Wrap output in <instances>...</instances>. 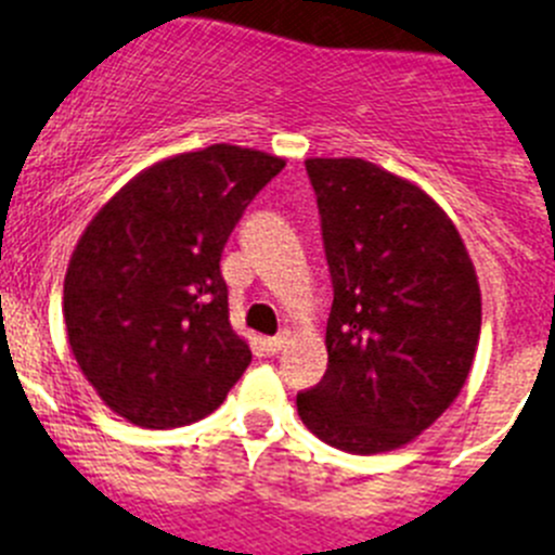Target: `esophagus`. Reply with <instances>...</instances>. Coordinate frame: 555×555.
<instances>
[{"mask_svg":"<svg viewBox=\"0 0 555 555\" xmlns=\"http://www.w3.org/2000/svg\"><path fill=\"white\" fill-rule=\"evenodd\" d=\"M287 341H289L287 331H282V334H279V336H268V339H266V350H268V353H279V350H282L284 345H287Z\"/></svg>","mask_w":555,"mask_h":555,"instance_id":"34e87169","label":"esophagus"}]
</instances>
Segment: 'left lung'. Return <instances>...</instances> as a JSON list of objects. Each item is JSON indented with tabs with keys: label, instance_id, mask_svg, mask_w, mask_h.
<instances>
[{
	"label": "left lung",
	"instance_id": "left-lung-1",
	"mask_svg": "<svg viewBox=\"0 0 555 555\" xmlns=\"http://www.w3.org/2000/svg\"><path fill=\"white\" fill-rule=\"evenodd\" d=\"M334 304L323 380L298 416L328 447L380 454L411 443L463 391L481 293L457 227L411 180L364 158H307Z\"/></svg>",
	"mask_w": 555,
	"mask_h": 555
}]
</instances>
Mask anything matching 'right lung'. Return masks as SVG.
Masks as SVG:
<instances>
[{
  "label": "right lung",
  "instance_id": "add662e5",
  "mask_svg": "<svg viewBox=\"0 0 555 555\" xmlns=\"http://www.w3.org/2000/svg\"><path fill=\"white\" fill-rule=\"evenodd\" d=\"M284 158L210 144L155 160L92 216L65 273L74 359L137 427L199 422L251 364L230 325L221 251Z\"/></svg>",
  "mask_w": 555,
  "mask_h": 555
}]
</instances>
